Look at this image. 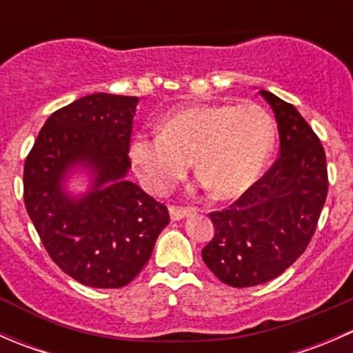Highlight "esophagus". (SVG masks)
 Masks as SVG:
<instances>
[{"instance_id":"34e87169","label":"esophagus","mask_w":353,"mask_h":353,"mask_svg":"<svg viewBox=\"0 0 353 353\" xmlns=\"http://www.w3.org/2000/svg\"><path fill=\"white\" fill-rule=\"evenodd\" d=\"M194 208H188V206H169V213H170V219L172 220H181L184 219L186 215H190Z\"/></svg>"}]
</instances>
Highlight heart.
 <instances>
[{
  "mask_svg": "<svg viewBox=\"0 0 353 353\" xmlns=\"http://www.w3.org/2000/svg\"><path fill=\"white\" fill-rule=\"evenodd\" d=\"M273 141V121L261 105H190L163 117L160 133L134 134L130 159L143 186L157 194L179 183L193 159L215 196L230 199L259 179Z\"/></svg>",
  "mask_w": 353,
  "mask_h": 353,
  "instance_id": "heart-1",
  "label": "heart"
}]
</instances>
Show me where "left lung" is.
Listing matches in <instances>:
<instances>
[{"label":"left lung","instance_id":"8db88e82","mask_svg":"<svg viewBox=\"0 0 353 353\" xmlns=\"http://www.w3.org/2000/svg\"><path fill=\"white\" fill-rule=\"evenodd\" d=\"M275 112L280 157L237 201L212 212L215 234L203 248L205 265L230 287L276 279L305 251L328 194L321 141L288 102L259 90Z\"/></svg>","mask_w":353,"mask_h":353}]
</instances>
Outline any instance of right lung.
Instances as JSON below:
<instances>
[{
	"instance_id": "obj_1",
	"label": "right lung",
	"mask_w": 353,
	"mask_h": 353,
	"mask_svg": "<svg viewBox=\"0 0 353 353\" xmlns=\"http://www.w3.org/2000/svg\"><path fill=\"white\" fill-rule=\"evenodd\" d=\"M138 97L92 94L48 117L23 167V201L52 261L94 288L128 285L150 259L169 223L167 206L126 179ZM89 169L91 190H62L73 166Z\"/></svg>"
}]
</instances>
